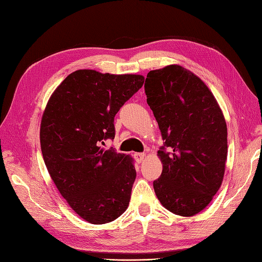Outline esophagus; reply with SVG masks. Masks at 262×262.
Masks as SVG:
<instances>
[{
  "instance_id": "1",
  "label": "esophagus",
  "mask_w": 262,
  "mask_h": 262,
  "mask_svg": "<svg viewBox=\"0 0 262 262\" xmlns=\"http://www.w3.org/2000/svg\"><path fill=\"white\" fill-rule=\"evenodd\" d=\"M134 158H135V160L137 161L138 163H142L143 161H144V159H145V154H144V153H135L134 154Z\"/></svg>"
}]
</instances>
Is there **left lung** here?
<instances>
[{"mask_svg": "<svg viewBox=\"0 0 262 262\" xmlns=\"http://www.w3.org/2000/svg\"><path fill=\"white\" fill-rule=\"evenodd\" d=\"M144 88L164 141L158 152L163 170L153 182L155 194L173 214L193 216L211 202L223 181V113L207 85L180 65L149 71Z\"/></svg>", "mask_w": 262, "mask_h": 262, "instance_id": "obj_1", "label": "left lung"}]
</instances>
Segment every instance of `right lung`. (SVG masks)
Instances as JSON below:
<instances>
[{
	"instance_id": "1",
	"label": "right lung",
	"mask_w": 262,
	"mask_h": 262,
	"mask_svg": "<svg viewBox=\"0 0 262 262\" xmlns=\"http://www.w3.org/2000/svg\"><path fill=\"white\" fill-rule=\"evenodd\" d=\"M143 83L142 75L79 70L57 86L43 111L40 146L47 170L71 208L91 224L115 221L129 205L133 159L101 145L115 138L116 114Z\"/></svg>"
}]
</instances>
